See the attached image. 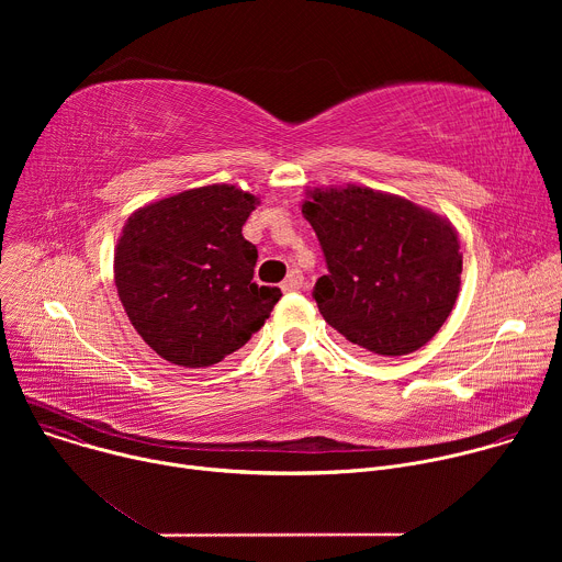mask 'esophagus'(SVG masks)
<instances>
[{"instance_id": "esophagus-1", "label": "esophagus", "mask_w": 562, "mask_h": 562, "mask_svg": "<svg viewBox=\"0 0 562 562\" xmlns=\"http://www.w3.org/2000/svg\"><path fill=\"white\" fill-rule=\"evenodd\" d=\"M302 284H304V276H302L297 269H293V271H289V276L284 278L282 289H284V291H297V289H302Z\"/></svg>"}]
</instances>
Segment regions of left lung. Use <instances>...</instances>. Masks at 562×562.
<instances>
[{"instance_id": "1", "label": "left lung", "mask_w": 562, "mask_h": 562, "mask_svg": "<svg viewBox=\"0 0 562 562\" xmlns=\"http://www.w3.org/2000/svg\"><path fill=\"white\" fill-rule=\"evenodd\" d=\"M302 215L329 267L313 297L338 334L380 358L414 353L438 334L462 273L449 217L356 184L308 189Z\"/></svg>"}]
</instances>
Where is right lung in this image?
Wrapping results in <instances>:
<instances>
[{
	"instance_id": "1",
	"label": "right lung",
	"mask_w": 562,
	"mask_h": 562,
	"mask_svg": "<svg viewBox=\"0 0 562 562\" xmlns=\"http://www.w3.org/2000/svg\"><path fill=\"white\" fill-rule=\"evenodd\" d=\"M260 204L233 184L189 189L133 211L115 247V286L142 340L165 360L204 369L262 329L278 286H258L243 226Z\"/></svg>"
}]
</instances>
